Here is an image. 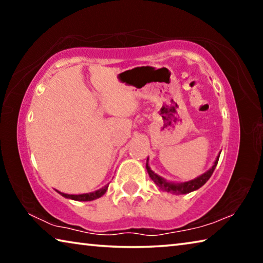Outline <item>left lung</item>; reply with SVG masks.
Masks as SVG:
<instances>
[{
    "label": "left lung",
    "mask_w": 263,
    "mask_h": 263,
    "mask_svg": "<svg viewBox=\"0 0 263 263\" xmlns=\"http://www.w3.org/2000/svg\"><path fill=\"white\" fill-rule=\"evenodd\" d=\"M219 155L217 157L215 163H213V166L209 169L208 172L204 173V174H202L201 176L196 177V179H194V180L184 182V183H172V182L166 181L164 179H162L161 176L155 174L152 169L149 168L147 163H146V169H147V173H148L151 179L153 180L154 183L157 184L160 189L167 191V193H173V194H189V193H191V191L199 189L202 185L206 183V181L210 179L213 171H215V168L218 163V160H219Z\"/></svg>",
    "instance_id": "8db88e82"
}]
</instances>
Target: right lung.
Masks as SVG:
<instances>
[{"mask_svg": "<svg viewBox=\"0 0 263 263\" xmlns=\"http://www.w3.org/2000/svg\"><path fill=\"white\" fill-rule=\"evenodd\" d=\"M108 190V185L103 186L100 190H96L94 193H89V194H81V195H68V194H64L58 191L61 196H64L66 198H70L74 199V201H82V202H87V201H94L96 198H100L101 196H103L105 194V191Z\"/></svg>", "mask_w": 263, "mask_h": 263, "instance_id": "right-lung-1", "label": "right lung"}]
</instances>
